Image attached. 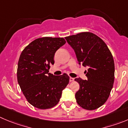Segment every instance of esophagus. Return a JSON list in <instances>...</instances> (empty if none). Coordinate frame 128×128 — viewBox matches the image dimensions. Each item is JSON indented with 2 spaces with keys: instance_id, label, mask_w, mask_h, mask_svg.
<instances>
[{
  "instance_id": "1",
  "label": "esophagus",
  "mask_w": 128,
  "mask_h": 128,
  "mask_svg": "<svg viewBox=\"0 0 128 128\" xmlns=\"http://www.w3.org/2000/svg\"><path fill=\"white\" fill-rule=\"evenodd\" d=\"M74 80V78H71L70 77V82H73V81Z\"/></svg>"
}]
</instances>
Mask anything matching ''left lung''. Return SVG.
<instances>
[{"mask_svg": "<svg viewBox=\"0 0 128 128\" xmlns=\"http://www.w3.org/2000/svg\"><path fill=\"white\" fill-rule=\"evenodd\" d=\"M67 42L76 54L79 64L88 67L86 80H74L80 84L75 94L79 106L86 110H95L107 101L114 82V62L106 43L90 32L67 36Z\"/></svg>", "mask_w": 128, "mask_h": 128, "instance_id": "obj_1", "label": "left lung"}]
</instances>
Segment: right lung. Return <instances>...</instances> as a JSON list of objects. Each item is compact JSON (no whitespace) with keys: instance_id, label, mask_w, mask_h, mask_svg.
I'll list each match as a JSON object with an SVG mask.
<instances>
[{"instance_id":"right-lung-1","label":"right lung","mask_w":128,"mask_h":128,"mask_svg":"<svg viewBox=\"0 0 128 128\" xmlns=\"http://www.w3.org/2000/svg\"><path fill=\"white\" fill-rule=\"evenodd\" d=\"M66 44L63 38L43 37L24 48L18 64V82L28 102L40 109L57 104L62 90L69 83L66 74L55 76L48 72L54 64L55 53Z\"/></svg>"}]
</instances>
